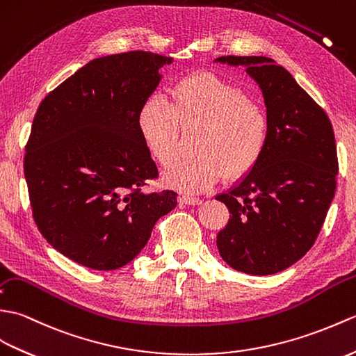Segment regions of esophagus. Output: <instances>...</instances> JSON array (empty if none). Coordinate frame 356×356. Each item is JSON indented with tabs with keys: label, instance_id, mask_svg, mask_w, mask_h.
I'll use <instances>...</instances> for the list:
<instances>
[{
	"label": "esophagus",
	"instance_id": "obj_1",
	"mask_svg": "<svg viewBox=\"0 0 356 356\" xmlns=\"http://www.w3.org/2000/svg\"><path fill=\"white\" fill-rule=\"evenodd\" d=\"M179 202L187 204V205H200L202 202V200L200 198H192V196H181Z\"/></svg>",
	"mask_w": 356,
	"mask_h": 356
}]
</instances>
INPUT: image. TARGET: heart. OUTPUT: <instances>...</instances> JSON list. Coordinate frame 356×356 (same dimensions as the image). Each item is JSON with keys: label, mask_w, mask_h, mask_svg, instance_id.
I'll return each mask as SVG.
<instances>
[{"label": "heart", "mask_w": 356, "mask_h": 356, "mask_svg": "<svg viewBox=\"0 0 356 356\" xmlns=\"http://www.w3.org/2000/svg\"><path fill=\"white\" fill-rule=\"evenodd\" d=\"M137 128L147 151L164 169L177 164L181 134L196 129L195 155L165 175V183L200 193L225 175L236 179L256 168L271 134L266 108L247 90L210 71L181 77L169 91V104L147 99L138 109Z\"/></svg>", "instance_id": "obj_1"}]
</instances>
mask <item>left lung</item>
<instances>
[{
    "label": "left lung",
    "mask_w": 356,
    "mask_h": 356,
    "mask_svg": "<svg viewBox=\"0 0 356 356\" xmlns=\"http://www.w3.org/2000/svg\"><path fill=\"white\" fill-rule=\"evenodd\" d=\"M243 65L262 90L271 134L251 172L216 200L230 219L216 245L225 262L252 275L275 274L311 250L334 200L338 158L327 114L289 71L265 56H220Z\"/></svg>",
    "instance_id": "obj_1"
}]
</instances>
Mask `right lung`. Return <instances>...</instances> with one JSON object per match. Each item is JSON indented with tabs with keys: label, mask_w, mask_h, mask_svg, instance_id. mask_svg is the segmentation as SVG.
Segmentation results:
<instances>
[{
	"label": "right lung",
	"mask_w": 356,
	"mask_h": 356,
	"mask_svg": "<svg viewBox=\"0 0 356 356\" xmlns=\"http://www.w3.org/2000/svg\"><path fill=\"white\" fill-rule=\"evenodd\" d=\"M172 60L141 50L92 59L38 108L24 156L31 211L47 242L76 264L124 266L177 207L175 192L143 191L158 170L137 128Z\"/></svg>",
	"instance_id": "add662e5"
}]
</instances>
